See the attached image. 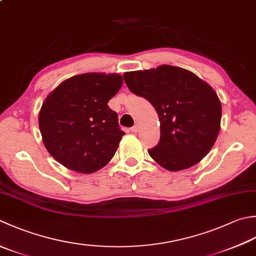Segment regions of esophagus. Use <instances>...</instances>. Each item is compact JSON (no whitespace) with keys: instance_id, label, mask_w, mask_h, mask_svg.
Segmentation results:
<instances>
[{"instance_id":"esophagus-1","label":"esophagus","mask_w":256,"mask_h":256,"mask_svg":"<svg viewBox=\"0 0 256 256\" xmlns=\"http://www.w3.org/2000/svg\"><path fill=\"white\" fill-rule=\"evenodd\" d=\"M131 131H132V132H134V133H138V132L140 131V126H138V124H136V125H134V126L131 128Z\"/></svg>"}]
</instances>
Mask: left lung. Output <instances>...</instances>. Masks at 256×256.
<instances>
[{"label":"left lung","mask_w":256,"mask_h":256,"mask_svg":"<svg viewBox=\"0 0 256 256\" xmlns=\"http://www.w3.org/2000/svg\"><path fill=\"white\" fill-rule=\"evenodd\" d=\"M123 78L130 91L146 98L158 112L161 138L148 150L155 162L168 171H180L211 151L220 132L222 106L208 83L171 65L126 72Z\"/></svg>","instance_id":"1"}]
</instances>
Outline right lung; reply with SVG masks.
<instances>
[{
    "label": "right lung",
    "instance_id": "obj_1",
    "mask_svg": "<svg viewBox=\"0 0 256 256\" xmlns=\"http://www.w3.org/2000/svg\"><path fill=\"white\" fill-rule=\"evenodd\" d=\"M118 74L86 73L61 83L38 115L43 143L58 163L78 173H93L114 156L125 134L108 101L118 92Z\"/></svg>",
    "mask_w": 256,
    "mask_h": 256
}]
</instances>
